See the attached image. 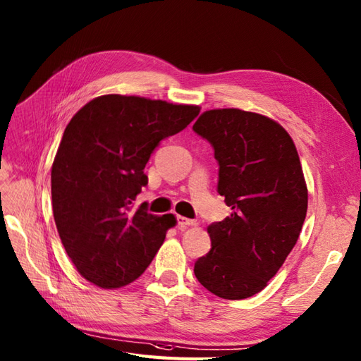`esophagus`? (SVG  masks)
Here are the masks:
<instances>
[{
  "label": "esophagus",
  "mask_w": 361,
  "mask_h": 361,
  "mask_svg": "<svg viewBox=\"0 0 361 361\" xmlns=\"http://www.w3.org/2000/svg\"><path fill=\"white\" fill-rule=\"evenodd\" d=\"M176 219H178V224H179V226H182V228H187V226H196V225H197V222H196V221H192V219H188V217L178 216Z\"/></svg>",
  "instance_id": "1"
}]
</instances>
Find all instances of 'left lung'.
Segmentation results:
<instances>
[{
    "mask_svg": "<svg viewBox=\"0 0 361 361\" xmlns=\"http://www.w3.org/2000/svg\"><path fill=\"white\" fill-rule=\"evenodd\" d=\"M214 148L217 192L231 214L208 226L211 250L195 263L202 286L226 300L260 293L300 235L307 188L288 131L239 109L202 113L192 126Z\"/></svg>",
    "mask_w": 361,
    "mask_h": 361,
    "instance_id": "left-lung-1",
    "label": "left lung"
}]
</instances>
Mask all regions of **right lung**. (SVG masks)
Returning <instances> with one entry per match:
<instances>
[{"instance_id":"1","label":"right lung","mask_w":361,"mask_h":361,"mask_svg":"<svg viewBox=\"0 0 361 361\" xmlns=\"http://www.w3.org/2000/svg\"><path fill=\"white\" fill-rule=\"evenodd\" d=\"M197 105L104 94L87 102L64 130L51 165V205L67 256L105 289L136 280L164 243L173 214L154 216L144 202V173L162 139L179 133Z\"/></svg>"}]
</instances>
